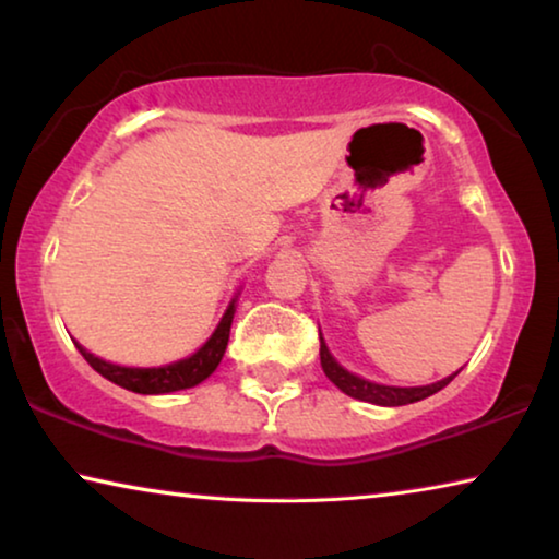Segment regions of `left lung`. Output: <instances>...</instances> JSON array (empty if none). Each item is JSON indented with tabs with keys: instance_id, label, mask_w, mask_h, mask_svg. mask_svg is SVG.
<instances>
[{
	"instance_id": "8db88e82",
	"label": "left lung",
	"mask_w": 559,
	"mask_h": 559,
	"mask_svg": "<svg viewBox=\"0 0 559 559\" xmlns=\"http://www.w3.org/2000/svg\"><path fill=\"white\" fill-rule=\"evenodd\" d=\"M320 366H323L325 377L331 379L343 394L354 396V400H361V402L379 404V407H402V404L425 400V396H432L435 392H440V389H445L450 381L461 373V369H457L455 373H450V377L435 381V384H425V386L379 384V381H369V379L358 377V373H354V371L343 369V366L335 361L331 348H328L323 333H320Z\"/></svg>"
}]
</instances>
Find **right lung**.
I'll use <instances>...</instances> for the list:
<instances>
[{
    "label": "right lung",
    "mask_w": 559,
    "mask_h": 559,
    "mask_svg": "<svg viewBox=\"0 0 559 559\" xmlns=\"http://www.w3.org/2000/svg\"><path fill=\"white\" fill-rule=\"evenodd\" d=\"M239 293L241 289H236V295L231 297V302H228L224 316H221L216 331L209 335V341H205L203 346L195 350V354L178 358V361H173V364L121 366V364H111V361H106V358H98L96 354H91V350L83 348L79 341H73V343H75V348L81 350V356L91 364V369L98 371L104 379L114 381V384L121 389H129V392H136V394L180 392V389L198 386L201 381L209 379L211 373L218 369L221 358H224L226 346H228V333H231Z\"/></svg>",
    "instance_id": "add662e5"
}]
</instances>
